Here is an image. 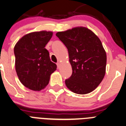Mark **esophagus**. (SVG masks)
Listing matches in <instances>:
<instances>
[{
  "mask_svg": "<svg viewBox=\"0 0 126 126\" xmlns=\"http://www.w3.org/2000/svg\"><path fill=\"white\" fill-rule=\"evenodd\" d=\"M57 67H58V68L60 67V62H57Z\"/></svg>",
  "mask_w": 126,
  "mask_h": 126,
  "instance_id": "1",
  "label": "esophagus"
}]
</instances>
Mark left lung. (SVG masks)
Segmentation results:
<instances>
[{
    "label": "left lung",
    "instance_id": "8db88e82",
    "mask_svg": "<svg viewBox=\"0 0 126 126\" xmlns=\"http://www.w3.org/2000/svg\"><path fill=\"white\" fill-rule=\"evenodd\" d=\"M56 35L69 52L72 74L65 80L67 87L77 94L93 92L106 73V53L101 41L90 29L77 26Z\"/></svg>",
    "mask_w": 126,
    "mask_h": 126
}]
</instances>
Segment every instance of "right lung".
Masks as SVG:
<instances>
[{
	"label": "right lung",
	"mask_w": 126,
	"mask_h": 126,
	"mask_svg": "<svg viewBox=\"0 0 126 126\" xmlns=\"http://www.w3.org/2000/svg\"><path fill=\"white\" fill-rule=\"evenodd\" d=\"M53 32L47 31L28 33L14 47L16 74L21 83L30 90L39 92L44 89L57 69L45 48Z\"/></svg>",
	"instance_id": "1"
}]
</instances>
